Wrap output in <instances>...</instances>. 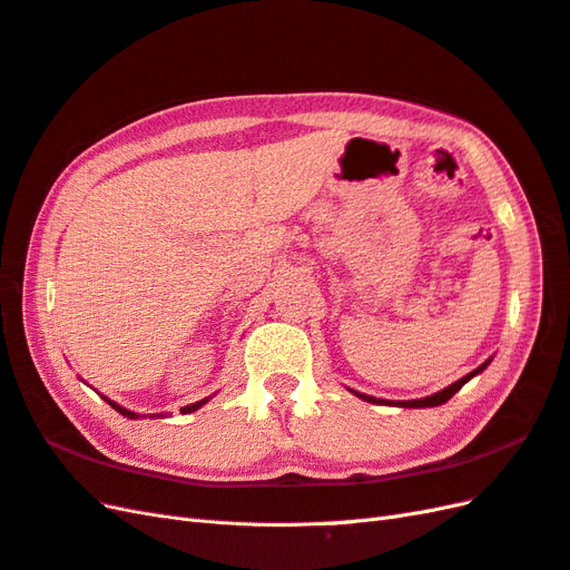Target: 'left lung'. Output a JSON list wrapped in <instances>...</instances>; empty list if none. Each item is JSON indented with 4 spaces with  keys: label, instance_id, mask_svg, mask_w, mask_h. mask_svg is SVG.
Returning <instances> with one entry per match:
<instances>
[{
    "label": "left lung",
    "instance_id": "left-lung-1",
    "mask_svg": "<svg viewBox=\"0 0 570 570\" xmlns=\"http://www.w3.org/2000/svg\"><path fill=\"white\" fill-rule=\"evenodd\" d=\"M487 365H490V361L482 363L478 370L470 372V375L461 377L459 382H453L451 386L442 389V392H436V394H432V396H428V399H417V401H396V403H392V405H401V409H430V405H442V403H446L453 394H456L459 389H461L470 377H475L478 372H482ZM353 394H357V392H353ZM357 396H361L363 401H370V403H389V401H382V399H375V396H365V394H357Z\"/></svg>",
    "mask_w": 570,
    "mask_h": 570
}]
</instances>
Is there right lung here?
<instances>
[{
	"label": "right lung",
	"instance_id": "add662e5",
	"mask_svg": "<svg viewBox=\"0 0 570 570\" xmlns=\"http://www.w3.org/2000/svg\"><path fill=\"white\" fill-rule=\"evenodd\" d=\"M105 401H107V403L111 405V409H114V411H119L121 415H126V417H131V420H136V417H138V413H134V411H126V409H124V405H119V403H114V401H109V399H105ZM203 403H207V399H203V401H195V403H190V405H184V409H181V413H193V411H198Z\"/></svg>",
	"mask_w": 570,
	"mask_h": 570
}]
</instances>
